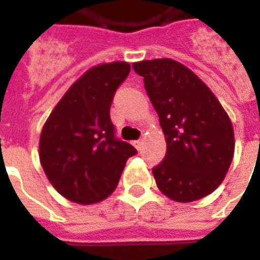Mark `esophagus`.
I'll return each instance as SVG.
<instances>
[{
  "label": "esophagus",
  "mask_w": 260,
  "mask_h": 260,
  "mask_svg": "<svg viewBox=\"0 0 260 260\" xmlns=\"http://www.w3.org/2000/svg\"><path fill=\"white\" fill-rule=\"evenodd\" d=\"M132 145L138 149V150H141V146H142V141H134L132 142Z\"/></svg>",
  "instance_id": "esophagus-1"
}]
</instances>
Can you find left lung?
I'll return each mask as SVG.
<instances>
[{
  "mask_svg": "<svg viewBox=\"0 0 260 260\" xmlns=\"http://www.w3.org/2000/svg\"><path fill=\"white\" fill-rule=\"evenodd\" d=\"M158 115L167 152L153 167L158 189L177 202H193L212 193L234 156V131L212 90L174 59L132 65Z\"/></svg>",
  "mask_w": 260,
  "mask_h": 260,
  "instance_id": "left-lung-1",
  "label": "left lung"
}]
</instances>
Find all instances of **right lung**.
Instances as JSON below:
<instances>
[{
	"instance_id": "1",
	"label": "right lung",
	"mask_w": 260,
	"mask_h": 260,
	"mask_svg": "<svg viewBox=\"0 0 260 260\" xmlns=\"http://www.w3.org/2000/svg\"><path fill=\"white\" fill-rule=\"evenodd\" d=\"M128 62L89 69L50 114L40 136V161L50 182L69 201L90 205L115 189L136 149L115 135L110 107L129 75Z\"/></svg>"
}]
</instances>
